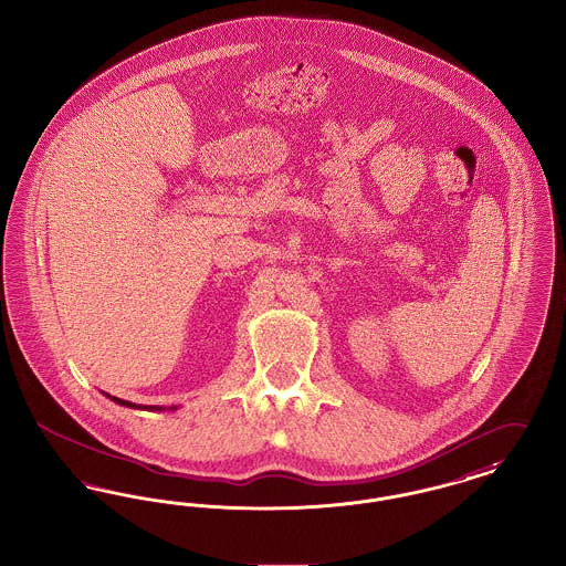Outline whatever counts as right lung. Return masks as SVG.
<instances>
[{"instance_id":"1","label":"right lung","mask_w":566,"mask_h":566,"mask_svg":"<svg viewBox=\"0 0 566 566\" xmlns=\"http://www.w3.org/2000/svg\"><path fill=\"white\" fill-rule=\"evenodd\" d=\"M108 397L109 401L114 403L123 405V407H132V409H142V411H165V409H178V405H171V407H165V405H137L132 401H125V399H118V397H112L108 392H104Z\"/></svg>"}]
</instances>
